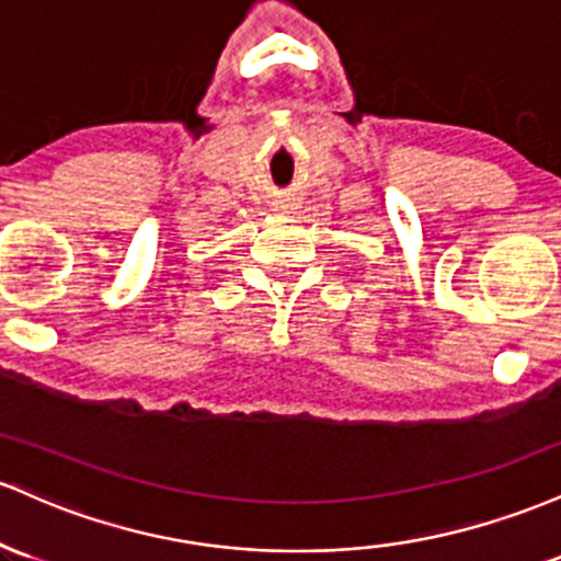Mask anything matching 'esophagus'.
<instances>
[{
	"instance_id": "obj_1",
	"label": "esophagus",
	"mask_w": 561,
	"mask_h": 561,
	"mask_svg": "<svg viewBox=\"0 0 561 561\" xmlns=\"http://www.w3.org/2000/svg\"><path fill=\"white\" fill-rule=\"evenodd\" d=\"M275 211L288 214V211H291V204H288V201H280V204H275Z\"/></svg>"
}]
</instances>
